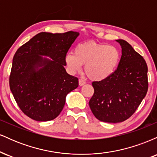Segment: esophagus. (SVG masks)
I'll use <instances>...</instances> for the list:
<instances>
[{
  "label": "esophagus",
  "instance_id": "1",
  "mask_svg": "<svg viewBox=\"0 0 157 157\" xmlns=\"http://www.w3.org/2000/svg\"><path fill=\"white\" fill-rule=\"evenodd\" d=\"M84 84H86V81L82 80V79H79V85L81 86H83Z\"/></svg>",
  "mask_w": 157,
  "mask_h": 157
}]
</instances>
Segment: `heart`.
Returning a JSON list of instances; mask_svg holds the SVG:
<instances>
[{"mask_svg": "<svg viewBox=\"0 0 157 157\" xmlns=\"http://www.w3.org/2000/svg\"><path fill=\"white\" fill-rule=\"evenodd\" d=\"M119 50L112 45L97 44L93 41L78 44L73 53L65 57L71 73L79 72L85 65V72L93 80H102L114 72L120 61Z\"/></svg>", "mask_w": 157, "mask_h": 157, "instance_id": "b5f03b06", "label": "heart"}]
</instances>
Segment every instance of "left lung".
<instances>
[{
    "mask_svg": "<svg viewBox=\"0 0 157 157\" xmlns=\"http://www.w3.org/2000/svg\"><path fill=\"white\" fill-rule=\"evenodd\" d=\"M122 48L117 68L111 76L92 82L94 89L89 106L100 121L117 123L132 116L148 88L146 62L124 40H117Z\"/></svg>",
    "mask_w": 157,
    "mask_h": 157,
    "instance_id": "8db88e82",
    "label": "left lung"
}]
</instances>
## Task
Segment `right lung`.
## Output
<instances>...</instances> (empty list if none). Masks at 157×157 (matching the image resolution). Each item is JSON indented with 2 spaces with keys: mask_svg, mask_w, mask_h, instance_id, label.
<instances>
[{
  "mask_svg": "<svg viewBox=\"0 0 157 157\" xmlns=\"http://www.w3.org/2000/svg\"><path fill=\"white\" fill-rule=\"evenodd\" d=\"M78 35L72 31L40 32L14 55L10 90L21 111L32 120L55 119L63 109L66 95L78 87V78L68 75L64 68L66 54Z\"/></svg>",
  "mask_w": 157,
  "mask_h": 157,
  "instance_id": "right-lung-1",
  "label": "right lung"
}]
</instances>
